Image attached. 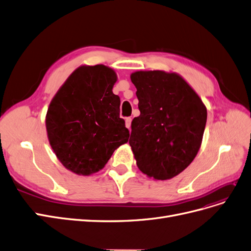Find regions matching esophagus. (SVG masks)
I'll return each mask as SVG.
<instances>
[{
	"label": "esophagus",
	"mask_w": 251,
	"mask_h": 251,
	"mask_svg": "<svg viewBox=\"0 0 251 251\" xmlns=\"http://www.w3.org/2000/svg\"><path fill=\"white\" fill-rule=\"evenodd\" d=\"M131 123H132V118L131 117H126V126L127 128L131 127Z\"/></svg>",
	"instance_id": "esophagus-1"
}]
</instances>
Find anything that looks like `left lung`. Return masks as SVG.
<instances>
[{
  "mask_svg": "<svg viewBox=\"0 0 251 251\" xmlns=\"http://www.w3.org/2000/svg\"><path fill=\"white\" fill-rule=\"evenodd\" d=\"M140 115L132 121V148L138 169L168 180L192 163L201 147L206 107L176 73L160 70L131 74Z\"/></svg>",
  "mask_w": 251,
  "mask_h": 251,
  "instance_id": "left-lung-1",
  "label": "left lung"
}]
</instances>
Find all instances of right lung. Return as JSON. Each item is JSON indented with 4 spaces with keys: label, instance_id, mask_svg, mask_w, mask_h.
I'll use <instances>...</instances> for the list:
<instances>
[{
    "label": "right lung",
    "instance_id": "obj_1",
    "mask_svg": "<svg viewBox=\"0 0 251 251\" xmlns=\"http://www.w3.org/2000/svg\"><path fill=\"white\" fill-rule=\"evenodd\" d=\"M116 73L103 65L81 66L51 100L48 139L66 169L82 176L103 169L126 143L130 132L120 118V98L113 93Z\"/></svg>",
    "mask_w": 251,
    "mask_h": 251
}]
</instances>
